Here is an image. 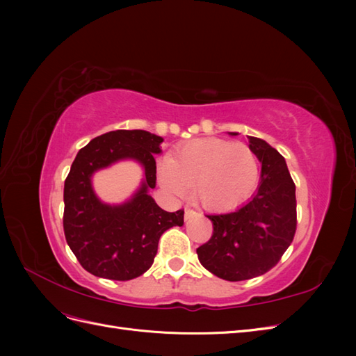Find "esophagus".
Here are the masks:
<instances>
[{
  "label": "esophagus",
  "mask_w": 356,
  "mask_h": 356,
  "mask_svg": "<svg viewBox=\"0 0 356 356\" xmlns=\"http://www.w3.org/2000/svg\"><path fill=\"white\" fill-rule=\"evenodd\" d=\"M196 215H199L196 211H193V209L187 208V209H186V213H184V218H186V221H190L191 218H195Z\"/></svg>",
  "instance_id": "obj_1"
}]
</instances>
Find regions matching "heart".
<instances>
[{"instance_id": "1", "label": "heart", "mask_w": 356, "mask_h": 356, "mask_svg": "<svg viewBox=\"0 0 356 356\" xmlns=\"http://www.w3.org/2000/svg\"><path fill=\"white\" fill-rule=\"evenodd\" d=\"M260 178L252 149L224 139H197L174 159L157 165L159 184L178 197L193 187V199L209 211H227L250 197Z\"/></svg>"}]
</instances>
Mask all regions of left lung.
<instances>
[{
    "label": "left lung",
    "instance_id": "8db88e82",
    "mask_svg": "<svg viewBox=\"0 0 356 356\" xmlns=\"http://www.w3.org/2000/svg\"><path fill=\"white\" fill-rule=\"evenodd\" d=\"M248 141L261 163L260 184L238 209L208 215L212 238L196 250L207 270L230 282L270 270L293 242L297 225L296 186L285 159L264 139L248 136Z\"/></svg>",
    "mask_w": 356,
    "mask_h": 356
}]
</instances>
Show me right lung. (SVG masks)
<instances>
[{
	"label": "right lung",
	"instance_id": "add662e5",
	"mask_svg": "<svg viewBox=\"0 0 356 356\" xmlns=\"http://www.w3.org/2000/svg\"><path fill=\"white\" fill-rule=\"evenodd\" d=\"M163 138L147 131H113L96 136L75 156L63 187V232L74 255L89 273L131 281L152 267L160 236L184 224V211L166 212L149 196L156 187V160ZM134 159L145 177L123 204H105L91 178L118 161Z\"/></svg>",
	"mask_w": 356,
	"mask_h": 356
}]
</instances>
